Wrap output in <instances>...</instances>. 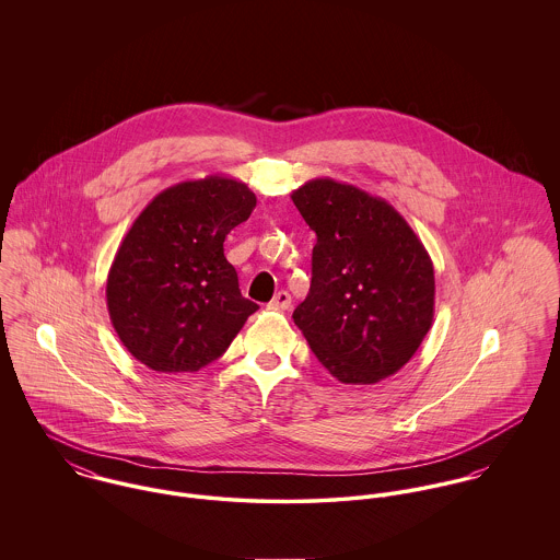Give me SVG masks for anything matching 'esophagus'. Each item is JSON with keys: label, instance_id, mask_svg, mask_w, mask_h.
<instances>
[{"label": "esophagus", "instance_id": "esophagus-1", "mask_svg": "<svg viewBox=\"0 0 560 560\" xmlns=\"http://www.w3.org/2000/svg\"><path fill=\"white\" fill-rule=\"evenodd\" d=\"M269 308H273V311H289L291 308V295L287 291H278L273 295V300L269 302Z\"/></svg>", "mask_w": 560, "mask_h": 560}]
</instances>
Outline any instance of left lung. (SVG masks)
<instances>
[{
  "label": "left lung",
  "instance_id": "8db88e82",
  "mask_svg": "<svg viewBox=\"0 0 560 560\" xmlns=\"http://www.w3.org/2000/svg\"><path fill=\"white\" fill-rule=\"evenodd\" d=\"M315 231L313 280L293 320L342 384H377L402 369L433 323L429 252L399 211L334 178L291 194Z\"/></svg>",
  "mask_w": 560,
  "mask_h": 560
}]
</instances>
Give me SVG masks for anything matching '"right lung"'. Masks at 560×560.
Returning <instances> with one entry per match:
<instances>
[{
    "mask_svg": "<svg viewBox=\"0 0 560 560\" xmlns=\"http://www.w3.org/2000/svg\"><path fill=\"white\" fill-rule=\"evenodd\" d=\"M256 207L231 176L183 180L158 194L107 273L109 319L127 351L158 373H196L218 360L258 306L240 291L226 235Z\"/></svg>",
    "mask_w": 560,
    "mask_h": 560,
    "instance_id": "obj_1",
    "label": "right lung"
}]
</instances>
